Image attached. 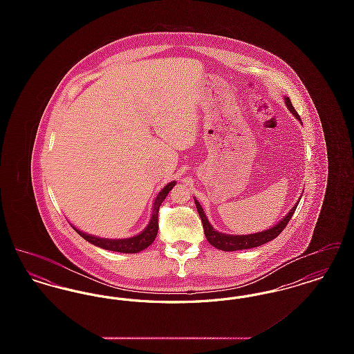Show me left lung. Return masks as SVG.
I'll use <instances>...</instances> for the list:
<instances>
[{
	"label": "left lung",
	"instance_id": "1",
	"mask_svg": "<svg viewBox=\"0 0 354 354\" xmlns=\"http://www.w3.org/2000/svg\"><path fill=\"white\" fill-rule=\"evenodd\" d=\"M286 107L289 109V111L299 119L300 115L297 114V111L295 110V107L292 106V102L290 100L286 97ZM300 203V199L296 202V204L293 205V208L288 212L284 219L280 220L276 225H273L270 230H266V231H261V232H257V234H251V235H228V234H223L219 232L216 230H214V227L209 224V221L207 219L204 211H203L202 205L201 203L198 202L195 199V204H196V209L199 212V216L202 219L203 230H204V235L207 237L208 243L211 245H214L215 248L221 250V251H240V250H250V248H256V247H260L266 243H268L270 240L276 239L277 236L280 235L283 232V230L286 228V224L289 223V220L292 218V215L295 214L297 205Z\"/></svg>",
	"mask_w": 354,
	"mask_h": 354
}]
</instances>
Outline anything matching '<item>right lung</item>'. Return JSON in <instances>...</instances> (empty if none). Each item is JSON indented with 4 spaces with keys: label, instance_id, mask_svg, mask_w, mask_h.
I'll use <instances>...</instances> for the list:
<instances>
[{
    "label": "right lung",
    "instance_id": "obj_1",
    "mask_svg": "<svg viewBox=\"0 0 354 354\" xmlns=\"http://www.w3.org/2000/svg\"><path fill=\"white\" fill-rule=\"evenodd\" d=\"M176 185V182H171L166 185L155 198L153 202V208H152L151 219L149 221L147 227L139 234V235L129 237V239H104V237H98V236L87 235L82 231H80L78 228L73 227L75 230V232L78 235L82 236L86 241L101 247L103 250L107 251H114V252L122 253H136L146 250L152 241L155 240V237L158 235V212H159V207L166 199V196L169 195V191L174 188V185Z\"/></svg>",
    "mask_w": 354,
    "mask_h": 354
}]
</instances>
